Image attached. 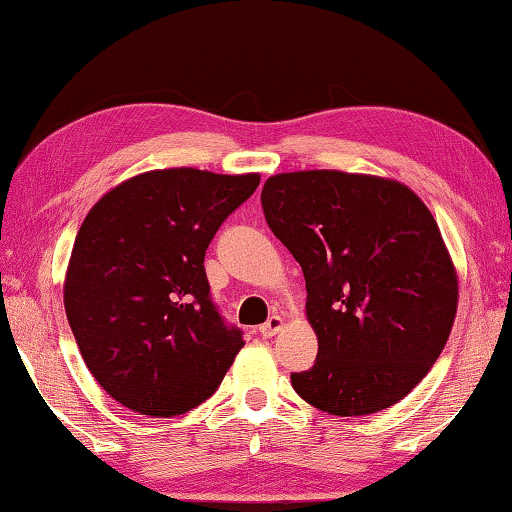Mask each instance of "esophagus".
<instances>
[{
    "instance_id": "obj_1",
    "label": "esophagus",
    "mask_w": 512,
    "mask_h": 512,
    "mask_svg": "<svg viewBox=\"0 0 512 512\" xmlns=\"http://www.w3.org/2000/svg\"><path fill=\"white\" fill-rule=\"evenodd\" d=\"M280 329H282V318L271 316L262 327H259V334H262L264 339H271V336H275L277 332H280Z\"/></svg>"
}]
</instances>
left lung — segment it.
I'll return each instance as SVG.
<instances>
[{
    "mask_svg": "<svg viewBox=\"0 0 512 512\" xmlns=\"http://www.w3.org/2000/svg\"><path fill=\"white\" fill-rule=\"evenodd\" d=\"M268 228L307 282L314 366L302 400L370 415L409 395L452 332L458 280L438 223L409 187L343 171H293L262 189Z\"/></svg>",
    "mask_w": 512,
    "mask_h": 512,
    "instance_id": "1",
    "label": "left lung"
}]
</instances>
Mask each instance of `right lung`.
<instances>
[{
  "mask_svg": "<svg viewBox=\"0 0 512 512\" xmlns=\"http://www.w3.org/2000/svg\"><path fill=\"white\" fill-rule=\"evenodd\" d=\"M257 173L149 171L101 198L74 241L65 311L83 361L131 411L171 418L221 386L244 348L205 275V250Z\"/></svg>",
  "mask_w": 512,
  "mask_h": 512,
  "instance_id": "add662e5",
  "label": "right lung"
}]
</instances>
